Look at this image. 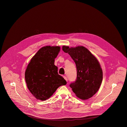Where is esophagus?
I'll return each instance as SVG.
<instances>
[{"label": "esophagus", "instance_id": "obj_1", "mask_svg": "<svg viewBox=\"0 0 127 127\" xmlns=\"http://www.w3.org/2000/svg\"><path fill=\"white\" fill-rule=\"evenodd\" d=\"M63 77H64V78L66 80V81H67V77L66 76H63Z\"/></svg>", "mask_w": 127, "mask_h": 127}]
</instances>
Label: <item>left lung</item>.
Listing matches in <instances>:
<instances>
[{
  "label": "left lung",
  "instance_id": "obj_1",
  "mask_svg": "<svg viewBox=\"0 0 127 127\" xmlns=\"http://www.w3.org/2000/svg\"><path fill=\"white\" fill-rule=\"evenodd\" d=\"M62 50L69 54L76 66V79L69 85L72 91L80 99L92 97L98 90L102 80V71L98 60L83 46H63Z\"/></svg>",
  "mask_w": 127,
  "mask_h": 127
}]
</instances>
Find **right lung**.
<instances>
[{
	"label": "right lung",
	"mask_w": 127,
	"mask_h": 127,
	"mask_svg": "<svg viewBox=\"0 0 127 127\" xmlns=\"http://www.w3.org/2000/svg\"><path fill=\"white\" fill-rule=\"evenodd\" d=\"M59 46L41 48L31 60L25 72V79L30 92L36 98L45 100L50 98L61 85L67 82L58 74L54 65L60 51Z\"/></svg>",
	"instance_id": "add662e5"
}]
</instances>
